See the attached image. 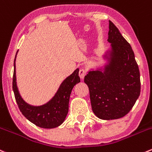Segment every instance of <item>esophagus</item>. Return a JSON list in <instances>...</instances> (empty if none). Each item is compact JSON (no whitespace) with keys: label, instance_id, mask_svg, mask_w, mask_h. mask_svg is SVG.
<instances>
[{"label":"esophagus","instance_id":"1","mask_svg":"<svg viewBox=\"0 0 152 152\" xmlns=\"http://www.w3.org/2000/svg\"><path fill=\"white\" fill-rule=\"evenodd\" d=\"M86 73H87L86 70H85V68H81L80 70H79V76H80V78L82 79H84V77H85V76L86 75Z\"/></svg>","mask_w":152,"mask_h":152}]
</instances>
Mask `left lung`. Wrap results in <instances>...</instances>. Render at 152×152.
Instances as JSON below:
<instances>
[{
  "label": "left lung",
  "instance_id": "8db88e82",
  "mask_svg": "<svg viewBox=\"0 0 152 152\" xmlns=\"http://www.w3.org/2000/svg\"><path fill=\"white\" fill-rule=\"evenodd\" d=\"M107 42L110 49L104 56L107 63L103 68L89 70L84 82L94 114L110 120L123 117L133 107L140 94V79L132 47L110 20Z\"/></svg>",
  "mask_w": 152,
  "mask_h": 152
}]
</instances>
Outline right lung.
Listing matches in <instances>:
<instances>
[{
	"label": "right lung",
	"mask_w": 152,
	"mask_h": 152,
	"mask_svg": "<svg viewBox=\"0 0 152 152\" xmlns=\"http://www.w3.org/2000/svg\"><path fill=\"white\" fill-rule=\"evenodd\" d=\"M15 58L16 56L14 61L12 89L16 102L22 114L29 121L40 128L53 129L59 126L64 121L68 113L72 90L76 84L80 82L79 68L63 81L54 96L49 102L42 105L34 106L26 103L20 95L16 82Z\"/></svg>",
	"instance_id": "add662e5"
}]
</instances>
